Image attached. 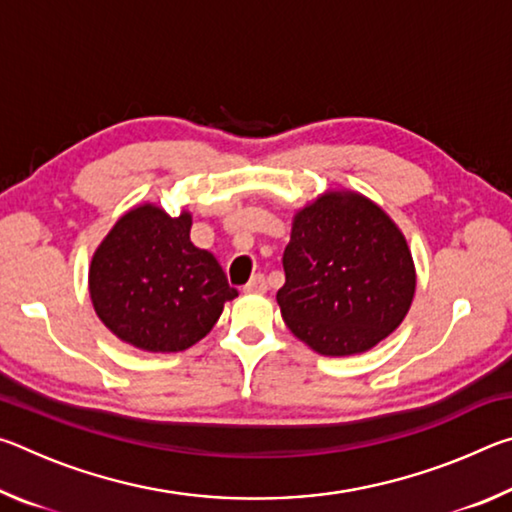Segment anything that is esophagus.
<instances>
[{"label": "esophagus", "instance_id": "obj_1", "mask_svg": "<svg viewBox=\"0 0 512 512\" xmlns=\"http://www.w3.org/2000/svg\"><path fill=\"white\" fill-rule=\"evenodd\" d=\"M246 293H264L266 291V277L262 273H257L250 277V282L244 287Z\"/></svg>", "mask_w": 512, "mask_h": 512}]
</instances>
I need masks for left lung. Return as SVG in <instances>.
I'll return each instance as SVG.
<instances>
[{"instance_id":"8db88e82","label":"left lung","mask_w":512,"mask_h":512,"mask_svg":"<svg viewBox=\"0 0 512 512\" xmlns=\"http://www.w3.org/2000/svg\"><path fill=\"white\" fill-rule=\"evenodd\" d=\"M277 305L300 341L327 357L366 352L402 323L415 268L397 225L368 198L320 196L293 219Z\"/></svg>"}]
</instances>
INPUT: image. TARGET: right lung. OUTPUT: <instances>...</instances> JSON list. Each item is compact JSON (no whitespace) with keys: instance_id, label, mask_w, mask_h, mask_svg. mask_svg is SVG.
I'll list each match as a JSON object with an SVG mask.
<instances>
[{"instance_id":"obj_1","label":"right lung","mask_w":512,"mask_h":512,"mask_svg":"<svg viewBox=\"0 0 512 512\" xmlns=\"http://www.w3.org/2000/svg\"><path fill=\"white\" fill-rule=\"evenodd\" d=\"M192 216L142 205L115 223L90 266L94 311L112 334L146 352L201 341L237 296L221 264L189 239Z\"/></svg>"}]
</instances>
